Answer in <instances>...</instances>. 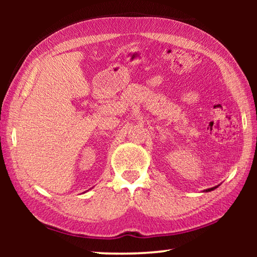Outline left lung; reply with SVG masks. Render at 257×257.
Segmentation results:
<instances>
[{
	"label": "left lung",
	"instance_id": "8db88e82",
	"mask_svg": "<svg viewBox=\"0 0 257 257\" xmlns=\"http://www.w3.org/2000/svg\"><path fill=\"white\" fill-rule=\"evenodd\" d=\"M215 188H217V186H215V187H212V188H208V189H205L204 191H212V190H214Z\"/></svg>",
	"mask_w": 257,
	"mask_h": 257
}]
</instances>
